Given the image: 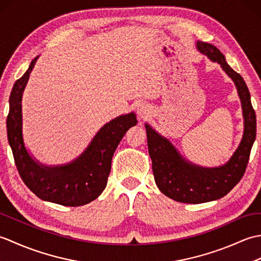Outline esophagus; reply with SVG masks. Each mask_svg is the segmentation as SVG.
<instances>
[{
	"label": "esophagus",
	"mask_w": 261,
	"mask_h": 261,
	"mask_svg": "<svg viewBox=\"0 0 261 261\" xmlns=\"http://www.w3.org/2000/svg\"><path fill=\"white\" fill-rule=\"evenodd\" d=\"M137 112H138V115H139L141 119H145V118H147L149 114H150V110H149L148 105L140 104L139 107H138Z\"/></svg>",
	"instance_id": "esophagus-1"
}]
</instances>
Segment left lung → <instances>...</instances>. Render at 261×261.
<instances>
[{
  "label": "left lung",
  "instance_id": "8db88e82",
  "mask_svg": "<svg viewBox=\"0 0 261 261\" xmlns=\"http://www.w3.org/2000/svg\"><path fill=\"white\" fill-rule=\"evenodd\" d=\"M197 49L212 62L219 63L233 80L242 104L245 132L239 148L228 163L218 168H203L185 162L167 139L146 124L149 154L158 188L174 201L191 204L210 202L225 196L245 174L256 139V113L245 80L230 67L223 54L216 47L197 41Z\"/></svg>",
  "mask_w": 261,
  "mask_h": 261
}]
</instances>
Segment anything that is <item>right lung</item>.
I'll return each instance as SVG.
<instances>
[{"label":"right lung","instance_id":"obj_1","mask_svg":"<svg viewBox=\"0 0 261 261\" xmlns=\"http://www.w3.org/2000/svg\"><path fill=\"white\" fill-rule=\"evenodd\" d=\"M37 58L14 83L10 94L7 131L14 163L22 180L39 198L64 206H81L97 198L107 187L113 153L125 132L137 124V118L130 113L110 121L86 150L68 165L50 168L36 163L28 153L22 138L21 101Z\"/></svg>","mask_w":261,"mask_h":261}]
</instances>
